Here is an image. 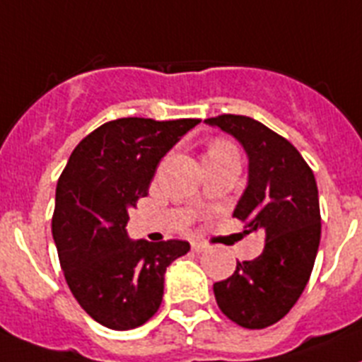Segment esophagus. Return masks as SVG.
I'll return each mask as SVG.
<instances>
[{
    "mask_svg": "<svg viewBox=\"0 0 362 362\" xmlns=\"http://www.w3.org/2000/svg\"><path fill=\"white\" fill-rule=\"evenodd\" d=\"M206 249V245L203 242H192V251L194 252H203Z\"/></svg>",
    "mask_w": 362,
    "mask_h": 362,
    "instance_id": "34e87169",
    "label": "esophagus"
}]
</instances>
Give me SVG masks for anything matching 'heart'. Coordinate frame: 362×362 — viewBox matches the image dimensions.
Listing matches in <instances>:
<instances>
[{"instance_id": "obj_1", "label": "heart", "mask_w": 362, "mask_h": 362, "mask_svg": "<svg viewBox=\"0 0 362 362\" xmlns=\"http://www.w3.org/2000/svg\"><path fill=\"white\" fill-rule=\"evenodd\" d=\"M228 150H234L230 143H227V141H214V143L209 146V151H206V153H219V151H228Z\"/></svg>"}]
</instances>
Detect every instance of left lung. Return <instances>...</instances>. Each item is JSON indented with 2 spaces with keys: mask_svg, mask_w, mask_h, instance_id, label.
Instances as JSON below:
<instances>
[{
  "mask_svg": "<svg viewBox=\"0 0 362 362\" xmlns=\"http://www.w3.org/2000/svg\"><path fill=\"white\" fill-rule=\"evenodd\" d=\"M233 135L249 157V181L234 218L247 233H262L265 247L255 260L238 262L214 284L219 310L238 326L264 329L284 319L313 271L320 243L319 190L313 170L287 139L245 115L205 120Z\"/></svg>",
  "mask_w": 362,
  "mask_h": 362,
  "instance_id": "left-lung-1",
  "label": "left lung"
}]
</instances>
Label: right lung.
<instances>
[{"mask_svg": "<svg viewBox=\"0 0 362 362\" xmlns=\"http://www.w3.org/2000/svg\"><path fill=\"white\" fill-rule=\"evenodd\" d=\"M199 119L110 120L73 150L57 185L52 238L71 293L110 329L143 326L159 310L165 273L183 240H129L128 211L148 196L159 160Z\"/></svg>", "mask_w": 362, "mask_h": 362, "instance_id": "1", "label": "right lung"}]
</instances>
